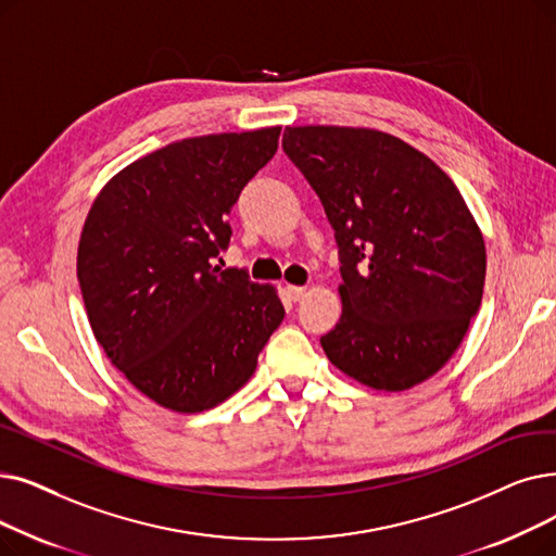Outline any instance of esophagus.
I'll return each mask as SVG.
<instances>
[{
	"mask_svg": "<svg viewBox=\"0 0 556 556\" xmlns=\"http://www.w3.org/2000/svg\"><path fill=\"white\" fill-rule=\"evenodd\" d=\"M283 293L291 302H300L306 295V288L304 286H286Z\"/></svg>",
	"mask_w": 556,
	"mask_h": 556,
	"instance_id": "obj_1",
	"label": "esophagus"
}]
</instances>
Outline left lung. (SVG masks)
<instances>
[{
	"instance_id": "1",
	"label": "left lung",
	"mask_w": 556,
	"mask_h": 556,
	"mask_svg": "<svg viewBox=\"0 0 556 556\" xmlns=\"http://www.w3.org/2000/svg\"><path fill=\"white\" fill-rule=\"evenodd\" d=\"M281 148L320 198L341 261L331 364L377 391L437 375L481 302L484 238L454 181L404 140L354 127H286Z\"/></svg>"
}]
</instances>
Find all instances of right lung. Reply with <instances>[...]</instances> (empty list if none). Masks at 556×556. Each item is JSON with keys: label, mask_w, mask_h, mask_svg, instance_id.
Masks as SVG:
<instances>
[{"label": "right lung", "mask_w": 556, "mask_h": 556, "mask_svg": "<svg viewBox=\"0 0 556 556\" xmlns=\"http://www.w3.org/2000/svg\"><path fill=\"white\" fill-rule=\"evenodd\" d=\"M281 127L186 138L142 156L94 200L77 277L94 338L156 404L200 414L233 395L286 311L248 270L213 265L227 215Z\"/></svg>", "instance_id": "add662e5"}]
</instances>
